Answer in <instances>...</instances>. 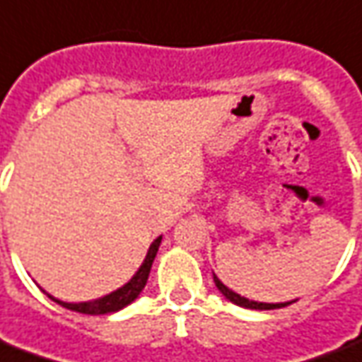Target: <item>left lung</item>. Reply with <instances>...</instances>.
<instances>
[{
    "label": "left lung",
    "mask_w": 362,
    "mask_h": 362,
    "mask_svg": "<svg viewBox=\"0 0 362 362\" xmlns=\"http://www.w3.org/2000/svg\"><path fill=\"white\" fill-rule=\"evenodd\" d=\"M214 278V284H216V288L223 291V296L226 300H230L236 305H240V308H248V310H278V308H286V305H290L293 301H286V303H260V301H252V300H246L243 296H238V293H234L233 290H228L226 286H224L223 281L218 280L216 276Z\"/></svg>",
    "instance_id": "left-lung-1"
}]
</instances>
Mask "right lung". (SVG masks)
<instances>
[{"label":"right lung","mask_w":362,"mask_h":362,"mask_svg":"<svg viewBox=\"0 0 362 362\" xmlns=\"http://www.w3.org/2000/svg\"><path fill=\"white\" fill-rule=\"evenodd\" d=\"M159 244H161V236L156 238L153 244L149 246L148 256H146L144 264L139 266V270L136 272V276H134L126 286H122L119 290L112 291V293L104 296V298H100V300L84 301V303H66V301H59L57 298H52V296H49V293H47V296H49L52 301H57L59 305H62V308H66V310H72V311H78V313H86V315H104V313H114V311H119L122 308H126V305H129L132 301L136 300V298L139 296V291L146 288V284H148V278H149V270H151V264H153V258H156Z\"/></svg>","instance_id":"add662e5"}]
</instances>
